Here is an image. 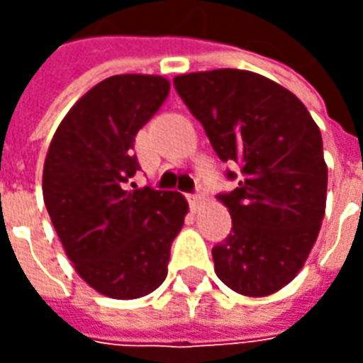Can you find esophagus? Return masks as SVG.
<instances>
[{
  "label": "esophagus",
  "mask_w": 363,
  "mask_h": 363,
  "mask_svg": "<svg viewBox=\"0 0 363 363\" xmlns=\"http://www.w3.org/2000/svg\"><path fill=\"white\" fill-rule=\"evenodd\" d=\"M202 202H204V196H200V194H189L190 210H194V212H196L198 208L202 206Z\"/></svg>",
  "instance_id": "obj_1"
}]
</instances>
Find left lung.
<instances>
[{
	"instance_id": "obj_1",
	"label": "left lung",
	"mask_w": 363,
	"mask_h": 363,
	"mask_svg": "<svg viewBox=\"0 0 363 363\" xmlns=\"http://www.w3.org/2000/svg\"><path fill=\"white\" fill-rule=\"evenodd\" d=\"M173 83L218 157L241 169L237 189L218 196L233 228L212 249L216 274L241 296H272L303 268L325 218L319 126L291 91L255 72H194Z\"/></svg>"
}]
</instances>
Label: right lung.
<instances>
[{
	"instance_id": "right-lung-1",
	"label": "right lung",
	"mask_w": 363,
	"mask_h": 363,
	"mask_svg": "<svg viewBox=\"0 0 363 363\" xmlns=\"http://www.w3.org/2000/svg\"><path fill=\"white\" fill-rule=\"evenodd\" d=\"M169 91L161 75L106 77L69 108L44 161V204L67 259L112 299H138L165 281L171 245L189 213L179 192L126 189L140 169L135 134Z\"/></svg>"
}]
</instances>
